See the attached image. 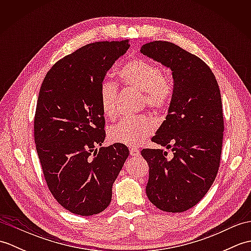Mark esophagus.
<instances>
[{
    "label": "esophagus",
    "mask_w": 251,
    "mask_h": 251,
    "mask_svg": "<svg viewBox=\"0 0 251 251\" xmlns=\"http://www.w3.org/2000/svg\"><path fill=\"white\" fill-rule=\"evenodd\" d=\"M129 152H130V155L135 156V157H138V156L140 155V151L138 150V149H136V148H131Z\"/></svg>",
    "instance_id": "obj_1"
}]
</instances>
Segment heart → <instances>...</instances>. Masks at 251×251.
Returning a JSON list of instances; mask_svg holds the SVG:
<instances>
[{
	"mask_svg": "<svg viewBox=\"0 0 251 251\" xmlns=\"http://www.w3.org/2000/svg\"><path fill=\"white\" fill-rule=\"evenodd\" d=\"M120 77L127 86L143 93V102L151 109L162 111L169 105L173 99L174 85L167 74L156 63L137 58L121 69ZM116 84L110 81L101 83L99 88V102L102 113L108 119L116 116ZM155 121L151 116L142 114L122 119L109 128V138L115 143L126 146H138L155 130Z\"/></svg>",
	"mask_w": 251,
	"mask_h": 251,
	"instance_id": "1",
	"label": "heart"
}]
</instances>
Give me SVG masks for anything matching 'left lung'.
<instances>
[{"mask_svg": "<svg viewBox=\"0 0 251 251\" xmlns=\"http://www.w3.org/2000/svg\"><path fill=\"white\" fill-rule=\"evenodd\" d=\"M141 52L170 68L174 94L166 120L152 141L173 148L143 149L150 167L147 195L167 212L194 207L214 183L220 167L223 130L221 94L211 69L201 58L166 41H154Z\"/></svg>", "mask_w": 251, "mask_h": 251, "instance_id": "1", "label": "left lung"}]
</instances>
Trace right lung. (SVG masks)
<instances>
[{"instance_id":"obj_1","label":"right lung","mask_w":251,"mask_h":251,"mask_svg":"<svg viewBox=\"0 0 251 251\" xmlns=\"http://www.w3.org/2000/svg\"><path fill=\"white\" fill-rule=\"evenodd\" d=\"M129 41L85 45L47 72L37 98L34 141L51 195L72 214L93 216L112 199V185L129 155L122 143L105 139L99 88Z\"/></svg>"}]
</instances>
